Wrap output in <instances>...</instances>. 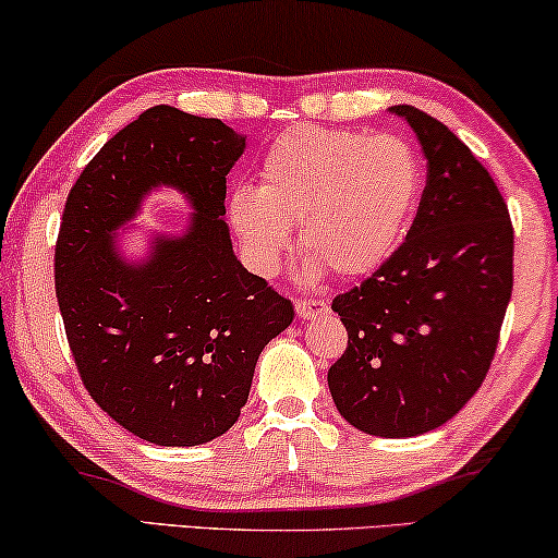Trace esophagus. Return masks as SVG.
<instances>
[{
    "label": "esophagus",
    "mask_w": 558,
    "mask_h": 558,
    "mask_svg": "<svg viewBox=\"0 0 558 558\" xmlns=\"http://www.w3.org/2000/svg\"><path fill=\"white\" fill-rule=\"evenodd\" d=\"M328 311V303L324 298H313V295H305V298H298L295 301V313L298 318H313V316H320V313Z\"/></svg>",
    "instance_id": "1"
}]
</instances>
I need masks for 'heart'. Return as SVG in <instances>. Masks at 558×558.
Here are the masks:
<instances>
[{
	"mask_svg": "<svg viewBox=\"0 0 558 558\" xmlns=\"http://www.w3.org/2000/svg\"><path fill=\"white\" fill-rule=\"evenodd\" d=\"M420 192L422 169L407 141L298 125L268 148L257 190H232L227 219L257 276L278 270L298 225L305 272L359 278L395 253Z\"/></svg>",
	"mask_w": 558,
	"mask_h": 558,
	"instance_id": "1",
	"label": "heart"
}]
</instances>
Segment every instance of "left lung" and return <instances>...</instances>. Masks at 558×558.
Returning a JSON list of instances; mask_svg holds the SVG:
<instances>
[{
  "mask_svg": "<svg viewBox=\"0 0 558 558\" xmlns=\"http://www.w3.org/2000/svg\"><path fill=\"white\" fill-rule=\"evenodd\" d=\"M427 156L407 240L331 308L349 347L328 368L341 417L366 435L414 437L481 389L513 290V225L488 169L433 116L395 106Z\"/></svg>",
  "mask_w": 558,
  "mask_h": 558,
  "instance_id": "obj_1",
  "label": "left lung"
}]
</instances>
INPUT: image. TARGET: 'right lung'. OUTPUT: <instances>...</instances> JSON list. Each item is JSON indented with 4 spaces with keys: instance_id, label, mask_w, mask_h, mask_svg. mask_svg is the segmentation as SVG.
<instances>
[{
    "instance_id": "add662e5",
    "label": "right lung",
    "mask_w": 558,
    "mask_h": 558,
    "mask_svg": "<svg viewBox=\"0 0 558 558\" xmlns=\"http://www.w3.org/2000/svg\"><path fill=\"white\" fill-rule=\"evenodd\" d=\"M242 151L245 136L219 119L154 106L93 156L68 194L54 293L70 351L100 410L146 442L192 447L225 435L260 351L293 324V303L232 253L222 217ZM161 183L191 199V227L131 264L112 234Z\"/></svg>"
}]
</instances>
